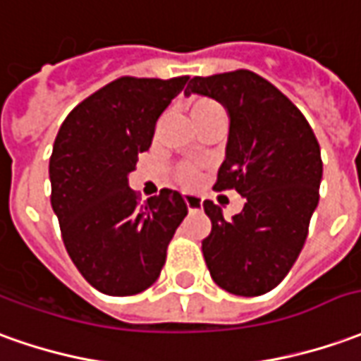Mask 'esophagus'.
Wrapping results in <instances>:
<instances>
[{
    "mask_svg": "<svg viewBox=\"0 0 361 361\" xmlns=\"http://www.w3.org/2000/svg\"><path fill=\"white\" fill-rule=\"evenodd\" d=\"M183 198H185V204L186 208L190 210V212H195V210H202V198L196 195H190V192H185L183 195Z\"/></svg>",
    "mask_w": 361,
    "mask_h": 361,
    "instance_id": "1",
    "label": "esophagus"
}]
</instances>
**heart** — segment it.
I'll return each instance as SVG.
<instances>
[{"label": "heart", "mask_w": 361, "mask_h": 361, "mask_svg": "<svg viewBox=\"0 0 361 361\" xmlns=\"http://www.w3.org/2000/svg\"><path fill=\"white\" fill-rule=\"evenodd\" d=\"M212 114H222V109L218 108L214 102L204 100V98H200V100H195L190 104V118H204V116H212ZM176 178H178V183L185 186H195L198 183V178H200V173L196 171L195 166L185 165L178 169V173H176Z\"/></svg>", "instance_id": "heart-1"}]
</instances>
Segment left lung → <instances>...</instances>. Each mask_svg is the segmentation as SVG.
Returning <instances> with one entry per match:
<instances>
[{
	"mask_svg": "<svg viewBox=\"0 0 361 361\" xmlns=\"http://www.w3.org/2000/svg\"><path fill=\"white\" fill-rule=\"evenodd\" d=\"M220 102L230 118L216 188L245 198L230 220L204 202L212 230L202 253L216 285L240 297L275 289L299 257L322 180L320 147L309 121L271 82L250 71L195 76L185 96Z\"/></svg>",
	"mask_w": 361,
	"mask_h": 361,
	"instance_id": "8db88e82",
	"label": "left lung"
}]
</instances>
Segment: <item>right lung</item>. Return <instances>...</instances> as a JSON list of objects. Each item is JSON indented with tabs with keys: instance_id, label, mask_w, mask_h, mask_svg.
I'll list each match as a JSON object with an SVG mask.
<instances>
[{
	"instance_id": "obj_1",
	"label": "right lung",
	"mask_w": 361,
	"mask_h": 361,
	"mask_svg": "<svg viewBox=\"0 0 361 361\" xmlns=\"http://www.w3.org/2000/svg\"><path fill=\"white\" fill-rule=\"evenodd\" d=\"M186 80L123 76L72 109L54 139L49 178L62 242L82 277L109 297L155 283L188 212L171 188L139 204L128 178Z\"/></svg>"
}]
</instances>
